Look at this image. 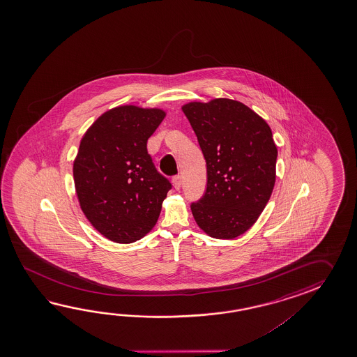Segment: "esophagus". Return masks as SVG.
Instances as JSON below:
<instances>
[{"instance_id":"34e87169","label":"esophagus","mask_w":357,"mask_h":357,"mask_svg":"<svg viewBox=\"0 0 357 357\" xmlns=\"http://www.w3.org/2000/svg\"><path fill=\"white\" fill-rule=\"evenodd\" d=\"M172 183H174V188H175L176 190H180L181 189V185H182V180H181V176L177 175L172 178Z\"/></svg>"}]
</instances>
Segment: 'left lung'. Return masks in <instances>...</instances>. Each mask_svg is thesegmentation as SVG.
Returning <instances> with one entry per match:
<instances>
[{
	"label": "left lung",
	"mask_w": 357,
	"mask_h": 357,
	"mask_svg": "<svg viewBox=\"0 0 357 357\" xmlns=\"http://www.w3.org/2000/svg\"><path fill=\"white\" fill-rule=\"evenodd\" d=\"M206 162V190L191 204L197 226L220 240L245 234L264 211L275 183L277 146L263 117L238 100L182 106Z\"/></svg>",
	"instance_id": "1"
}]
</instances>
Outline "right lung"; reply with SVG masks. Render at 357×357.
<instances>
[{"label": "right lung", "instance_id": "add662e5", "mask_svg": "<svg viewBox=\"0 0 357 357\" xmlns=\"http://www.w3.org/2000/svg\"><path fill=\"white\" fill-rule=\"evenodd\" d=\"M166 117L160 108L114 107L85 131L73 174L80 208L100 235L135 243L152 231L171 183L157 172L148 139Z\"/></svg>", "mask_w": 357, "mask_h": 357}]
</instances>
